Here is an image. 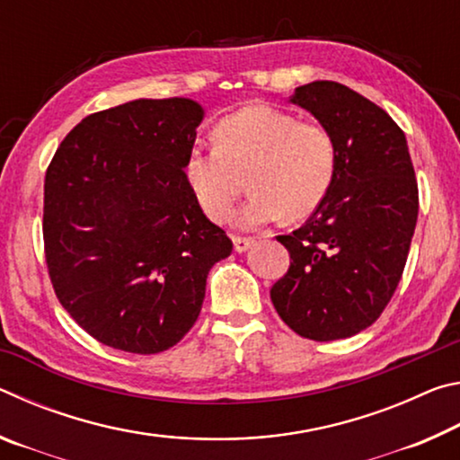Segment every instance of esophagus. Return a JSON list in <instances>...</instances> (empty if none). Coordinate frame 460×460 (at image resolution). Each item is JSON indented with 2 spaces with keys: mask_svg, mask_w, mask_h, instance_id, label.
Segmentation results:
<instances>
[{
  "mask_svg": "<svg viewBox=\"0 0 460 460\" xmlns=\"http://www.w3.org/2000/svg\"><path fill=\"white\" fill-rule=\"evenodd\" d=\"M255 243L253 237H241V235H235L233 237V247H235L237 253H243L247 252L249 247H252Z\"/></svg>",
  "mask_w": 460,
  "mask_h": 460,
  "instance_id": "34e87169",
  "label": "esophagus"
}]
</instances>
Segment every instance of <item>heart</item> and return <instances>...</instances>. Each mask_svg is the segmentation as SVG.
Listing matches in <instances>:
<instances>
[{"mask_svg": "<svg viewBox=\"0 0 460 460\" xmlns=\"http://www.w3.org/2000/svg\"><path fill=\"white\" fill-rule=\"evenodd\" d=\"M334 170L331 131L270 105L227 115L215 129V144L192 146L184 160L200 208L219 223L233 217L249 172L253 192L237 217L243 227L310 215L329 192Z\"/></svg>", "mask_w": 460, "mask_h": 460, "instance_id": "b5f03b06", "label": "heart"}]
</instances>
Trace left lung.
Segmentation results:
<instances>
[{"mask_svg":"<svg viewBox=\"0 0 460 460\" xmlns=\"http://www.w3.org/2000/svg\"><path fill=\"white\" fill-rule=\"evenodd\" d=\"M290 101L331 131L337 170L308 221L278 235L290 268L270 296L300 337L347 339L377 321L402 279L418 219L414 166L398 123L345 84H302Z\"/></svg>","mask_w":460,"mask_h":460,"instance_id":"obj_1","label":"left lung"}]
</instances>
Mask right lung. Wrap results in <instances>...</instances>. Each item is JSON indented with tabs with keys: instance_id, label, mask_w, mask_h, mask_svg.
<instances>
[{
	"instance_id": "add662e5",
	"label": "right lung",
	"mask_w": 460,
	"mask_h": 460,
	"mask_svg": "<svg viewBox=\"0 0 460 460\" xmlns=\"http://www.w3.org/2000/svg\"><path fill=\"white\" fill-rule=\"evenodd\" d=\"M202 107L137 99L68 131L44 178V255L54 294L93 339L152 355L197 323L207 276L233 243L184 176Z\"/></svg>"
}]
</instances>
